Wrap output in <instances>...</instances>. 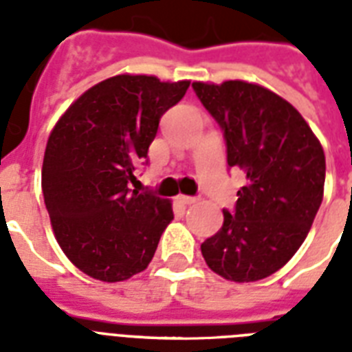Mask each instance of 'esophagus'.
I'll return each mask as SVG.
<instances>
[{
    "instance_id": "esophagus-1",
    "label": "esophagus",
    "mask_w": 352,
    "mask_h": 352,
    "mask_svg": "<svg viewBox=\"0 0 352 352\" xmlns=\"http://www.w3.org/2000/svg\"><path fill=\"white\" fill-rule=\"evenodd\" d=\"M177 199H179V202H181V204H186V206H191L197 202L195 197H188V195H179Z\"/></svg>"
}]
</instances>
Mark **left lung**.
Listing matches in <instances>:
<instances>
[{
    "instance_id": "left-lung-1",
    "label": "left lung",
    "mask_w": 352,
    "mask_h": 352,
    "mask_svg": "<svg viewBox=\"0 0 352 352\" xmlns=\"http://www.w3.org/2000/svg\"><path fill=\"white\" fill-rule=\"evenodd\" d=\"M224 130L228 164L242 170L235 211L202 242L206 264L222 278L256 282L284 267L315 221L325 182L318 137L291 102L256 82H193Z\"/></svg>"
}]
</instances>
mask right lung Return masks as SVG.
Instances as JSON below:
<instances>
[{"instance_id": "obj_1", "label": "right lung", "mask_w": 352, "mask_h": 352, "mask_svg": "<svg viewBox=\"0 0 352 352\" xmlns=\"http://www.w3.org/2000/svg\"><path fill=\"white\" fill-rule=\"evenodd\" d=\"M190 81L119 74L81 94L57 119L45 148L41 188L54 236L68 260L101 282H122L148 267L171 201L128 190L146 159L162 113Z\"/></svg>"}]
</instances>
